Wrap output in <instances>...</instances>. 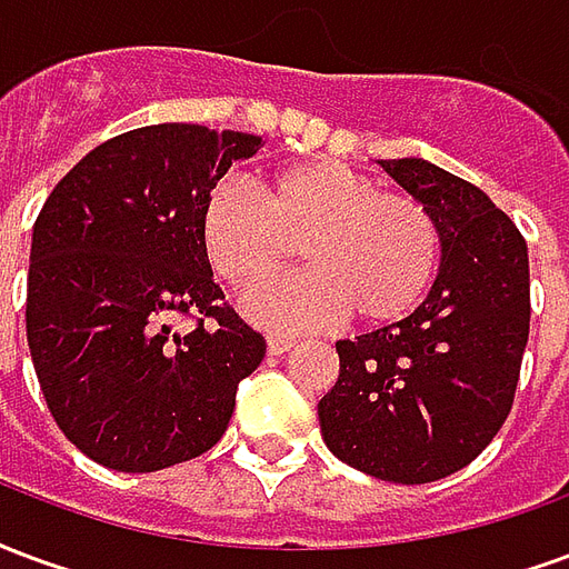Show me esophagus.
<instances>
[{"label": "esophagus", "mask_w": 569, "mask_h": 569, "mask_svg": "<svg viewBox=\"0 0 569 569\" xmlns=\"http://www.w3.org/2000/svg\"><path fill=\"white\" fill-rule=\"evenodd\" d=\"M292 347H296L292 338H280V335L268 338V353H271V357H283V353H289Z\"/></svg>", "instance_id": "34e87169"}]
</instances>
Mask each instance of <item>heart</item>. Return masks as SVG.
Wrapping results in <instances>:
<instances>
[{"instance_id":"obj_1","label":"heart","mask_w":569,"mask_h":569,"mask_svg":"<svg viewBox=\"0 0 569 569\" xmlns=\"http://www.w3.org/2000/svg\"><path fill=\"white\" fill-rule=\"evenodd\" d=\"M200 247L216 277L256 292L289 268L296 247L308 271L249 301L268 329H313L353 317L387 326L418 308L441 264V228L423 200L381 191L338 161L280 167L261 200L224 182L203 198Z\"/></svg>"}]
</instances>
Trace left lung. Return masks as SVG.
Instances as JSON below:
<instances>
[{"label": "left lung", "instance_id": "8db88e82", "mask_svg": "<svg viewBox=\"0 0 569 569\" xmlns=\"http://www.w3.org/2000/svg\"><path fill=\"white\" fill-rule=\"evenodd\" d=\"M381 167L436 216L439 277L411 317L335 345L341 369L317 415L338 460L427 485L472 463L512 411L530 264L521 231L481 188L420 158Z\"/></svg>", "mask_w": 569, "mask_h": 569}]
</instances>
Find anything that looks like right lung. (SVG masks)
<instances>
[{
  "label": "right lung",
  "instance_id": "obj_1",
  "mask_svg": "<svg viewBox=\"0 0 569 569\" xmlns=\"http://www.w3.org/2000/svg\"><path fill=\"white\" fill-rule=\"evenodd\" d=\"M261 137L151 124L69 170L32 228L27 341L57 427L93 463L158 472L207 453L264 338L200 247L203 198ZM192 322L176 333L174 322Z\"/></svg>",
  "mask_w": 569,
  "mask_h": 569
}]
</instances>
